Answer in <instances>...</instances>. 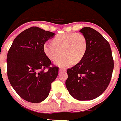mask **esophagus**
I'll list each match as a JSON object with an SVG mask.
<instances>
[{
  "mask_svg": "<svg viewBox=\"0 0 121 121\" xmlns=\"http://www.w3.org/2000/svg\"><path fill=\"white\" fill-rule=\"evenodd\" d=\"M65 72V70L63 69H60L59 72Z\"/></svg>",
  "mask_w": 121,
  "mask_h": 121,
  "instance_id": "34e87169",
  "label": "esophagus"
}]
</instances>
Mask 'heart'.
I'll list each match as a JSON object with an SVG mask.
<instances>
[{
  "label": "heart",
  "mask_w": 121,
  "mask_h": 121,
  "mask_svg": "<svg viewBox=\"0 0 121 121\" xmlns=\"http://www.w3.org/2000/svg\"><path fill=\"white\" fill-rule=\"evenodd\" d=\"M87 49V42L82 33H66L55 36L52 43L45 42L43 45L44 53L52 61L58 60L56 64L60 67H70L81 61Z\"/></svg>",
  "instance_id": "obj_1"
}]
</instances>
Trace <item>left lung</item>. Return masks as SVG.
<instances>
[{"instance_id": "8db88e82", "label": "left lung", "mask_w": 121, "mask_h": 121, "mask_svg": "<svg viewBox=\"0 0 121 121\" xmlns=\"http://www.w3.org/2000/svg\"><path fill=\"white\" fill-rule=\"evenodd\" d=\"M80 32L86 38L87 49L82 60L67 70L66 86L75 99L91 100L108 88L113 70V60L109 42L100 33L88 27L82 28Z\"/></svg>"}]
</instances>
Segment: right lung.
<instances>
[{
	"label": "right lung",
	"instance_id": "right-lung-1",
	"mask_svg": "<svg viewBox=\"0 0 121 121\" xmlns=\"http://www.w3.org/2000/svg\"><path fill=\"white\" fill-rule=\"evenodd\" d=\"M55 34L32 27L19 34L7 55V74L11 86L24 100L38 103L49 94L51 83L58 76V67L49 66L43 45ZM48 68V71L45 69Z\"/></svg>",
	"mask_w": 121,
	"mask_h": 121
}]
</instances>
